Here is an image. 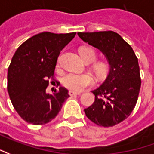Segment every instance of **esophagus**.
<instances>
[{"label":"esophagus","instance_id":"34e87169","mask_svg":"<svg viewBox=\"0 0 154 154\" xmlns=\"http://www.w3.org/2000/svg\"><path fill=\"white\" fill-rule=\"evenodd\" d=\"M69 94H70L71 96H73V95H78V94H81L77 93V92H75V91H72V90H70V91H69Z\"/></svg>","mask_w":154,"mask_h":154}]
</instances>
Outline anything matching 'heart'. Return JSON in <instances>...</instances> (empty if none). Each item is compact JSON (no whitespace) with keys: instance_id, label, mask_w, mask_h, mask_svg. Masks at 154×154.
I'll return each instance as SVG.
<instances>
[{"instance_id":"obj_1","label":"heart","mask_w":154,"mask_h":154,"mask_svg":"<svg viewBox=\"0 0 154 154\" xmlns=\"http://www.w3.org/2000/svg\"><path fill=\"white\" fill-rule=\"evenodd\" d=\"M80 54L86 62H93L96 59V53L92 48H82L80 50ZM94 70L99 74H103L107 70V65L104 62H99L94 65ZM93 83L94 77L89 73L71 72L63 78V85L75 92H81Z\"/></svg>"}]
</instances>
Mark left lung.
I'll use <instances>...</instances> for the list:
<instances>
[{
	"label": "left lung",
	"mask_w": 154,
	"mask_h": 154,
	"mask_svg": "<svg viewBox=\"0 0 154 154\" xmlns=\"http://www.w3.org/2000/svg\"><path fill=\"white\" fill-rule=\"evenodd\" d=\"M77 35L101 51L110 65L108 76L92 91L94 101L84 109V112L99 126L118 125L130 116L138 100L141 84L138 59L130 44L114 31L78 32Z\"/></svg>",
	"instance_id": "8db88e82"
}]
</instances>
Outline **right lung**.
I'll use <instances>...</instances> for the list:
<instances>
[{
  "instance_id": "add662e5",
  "label": "right lung",
  "mask_w": 154,
  "mask_h": 154,
  "mask_svg": "<svg viewBox=\"0 0 154 154\" xmlns=\"http://www.w3.org/2000/svg\"><path fill=\"white\" fill-rule=\"evenodd\" d=\"M75 35L42 32L22 43L13 56L8 71V91L14 109L27 123L48 124L70 96L64 87L54 94L46 93V88L49 79L54 80L60 51Z\"/></svg>"
}]
</instances>
